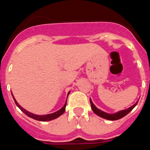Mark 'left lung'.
<instances>
[{
	"label": "left lung",
	"mask_w": 150,
	"mask_h": 150,
	"mask_svg": "<svg viewBox=\"0 0 150 150\" xmlns=\"http://www.w3.org/2000/svg\"><path fill=\"white\" fill-rule=\"evenodd\" d=\"M137 102H138V101H137L135 104L132 105L131 107L127 108V109L123 110V111H120L116 113H113V114H110V113H106L104 112V111H101V110L99 109V108H97L95 106H94V104H93L92 100H91V99H90L91 107H92V111H94L96 114L98 115V116L101 117V118H105V119L110 120H118V119H120V118L124 117L125 116H126V115L128 114L129 112H130V111L133 109V108L135 107L136 105H137Z\"/></svg>",
	"instance_id": "left-lung-1"
}]
</instances>
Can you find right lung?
<instances>
[{"label": "right lung", "mask_w": 150, "mask_h": 150, "mask_svg": "<svg viewBox=\"0 0 150 150\" xmlns=\"http://www.w3.org/2000/svg\"><path fill=\"white\" fill-rule=\"evenodd\" d=\"M70 92H68V95H69ZM12 95H13V94H12ZM13 99H14L15 101V104L17 105V106H18V108H20V110L23 112L24 113H25L26 115H27V116L30 117V118H33V119H35L37 120H40V121H47V120H53L55 119V118H58V117H59L61 115L63 114V113L65 112V106H66V104H67V100L65 101L64 106L62 107L61 109L58 110V111H56V112H54L53 113H50V114H47V115H43V116H39V115H36V114H34V113H32L30 112H29V111H26L25 108H23L21 106H20V104H18V102H17L16 100H15V99L13 97ZM68 98V97H67Z\"/></svg>", "instance_id": "right-lung-1"}]
</instances>
